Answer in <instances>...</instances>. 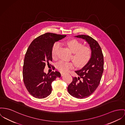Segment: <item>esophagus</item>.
<instances>
[{
  "label": "esophagus",
  "mask_w": 125,
  "mask_h": 125,
  "mask_svg": "<svg viewBox=\"0 0 125 125\" xmlns=\"http://www.w3.org/2000/svg\"><path fill=\"white\" fill-rule=\"evenodd\" d=\"M61 76H62V77H63V76H64V73H61Z\"/></svg>",
  "instance_id": "34e87169"
}]
</instances>
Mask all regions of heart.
<instances>
[{"instance_id":"obj_1","label":"heart","mask_w":125,"mask_h":125,"mask_svg":"<svg viewBox=\"0 0 125 125\" xmlns=\"http://www.w3.org/2000/svg\"><path fill=\"white\" fill-rule=\"evenodd\" d=\"M66 44L70 50L73 52L72 59L77 66L84 65L88 62L92 54L90 47L83 46V44L77 39L68 40L66 42ZM59 46L60 44L58 42H56L54 44L51 50L52 58H56ZM74 67V64L72 62L60 61L56 65V67L58 70L62 73L67 72Z\"/></svg>"}]
</instances>
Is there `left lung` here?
<instances>
[{"label":"left lung","instance_id":"obj_1","mask_svg":"<svg viewBox=\"0 0 125 125\" xmlns=\"http://www.w3.org/2000/svg\"><path fill=\"white\" fill-rule=\"evenodd\" d=\"M75 37L85 40L89 45L92 54L86 65L75 71L78 77H73L67 91L73 97L85 98L96 90L100 83L104 70L103 55L97 42L91 37L81 35Z\"/></svg>","mask_w":125,"mask_h":125}]
</instances>
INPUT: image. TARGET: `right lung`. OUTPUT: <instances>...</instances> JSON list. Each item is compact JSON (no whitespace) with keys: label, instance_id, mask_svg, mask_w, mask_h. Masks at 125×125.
<instances>
[{"label":"right lung","instance_id":"obj_1","mask_svg":"<svg viewBox=\"0 0 125 125\" xmlns=\"http://www.w3.org/2000/svg\"><path fill=\"white\" fill-rule=\"evenodd\" d=\"M66 35L47 33L35 39L25 54L23 68V81L30 94L37 98H44L52 92V82L61 77L56 71L44 73L46 64L52 61L51 50L54 44ZM53 69L55 67H52Z\"/></svg>","mask_w":125,"mask_h":125}]
</instances>
